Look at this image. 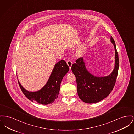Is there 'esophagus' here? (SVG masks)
I'll return each instance as SVG.
<instances>
[{
    "instance_id": "34e87169",
    "label": "esophagus",
    "mask_w": 134,
    "mask_h": 134,
    "mask_svg": "<svg viewBox=\"0 0 134 134\" xmlns=\"http://www.w3.org/2000/svg\"><path fill=\"white\" fill-rule=\"evenodd\" d=\"M67 64L68 65V66H69L70 69H71V66H72V62H71V61L68 60V61H67Z\"/></svg>"
}]
</instances>
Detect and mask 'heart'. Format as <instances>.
Segmentation results:
<instances>
[{
    "label": "heart",
    "instance_id": "obj_1",
    "mask_svg": "<svg viewBox=\"0 0 134 134\" xmlns=\"http://www.w3.org/2000/svg\"><path fill=\"white\" fill-rule=\"evenodd\" d=\"M83 50H84V47L83 46L80 47L77 50V53H79V54H81L83 52Z\"/></svg>",
    "mask_w": 134,
    "mask_h": 134
}]
</instances>
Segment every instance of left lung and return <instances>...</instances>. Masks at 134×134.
<instances>
[{
  "mask_svg": "<svg viewBox=\"0 0 134 134\" xmlns=\"http://www.w3.org/2000/svg\"><path fill=\"white\" fill-rule=\"evenodd\" d=\"M110 41L115 49V66L113 71L106 76L98 77L90 73L86 68L83 58H79L72 64L71 70L75 75L79 98L84 102L95 103L106 98L114 87L119 68L118 53L112 36Z\"/></svg>",
  "mask_w": 134,
  "mask_h": 134,
  "instance_id": "obj_1",
  "label": "left lung"
}]
</instances>
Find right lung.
Wrapping results in <instances>:
<instances>
[{
	"mask_svg": "<svg viewBox=\"0 0 134 134\" xmlns=\"http://www.w3.org/2000/svg\"><path fill=\"white\" fill-rule=\"evenodd\" d=\"M69 68L64 60L56 63L46 85L36 92H29L19 85L24 95L32 102L36 101L40 104L47 105L53 103L58 98L60 85L63 77L69 71Z\"/></svg>",
	"mask_w": 134,
	"mask_h": 134,
	"instance_id": "obj_1",
	"label": "right lung"
}]
</instances>
